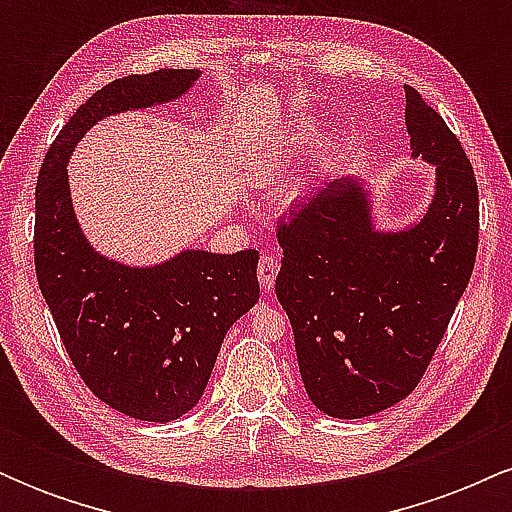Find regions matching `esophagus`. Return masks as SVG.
<instances>
[{"mask_svg":"<svg viewBox=\"0 0 512 512\" xmlns=\"http://www.w3.org/2000/svg\"><path fill=\"white\" fill-rule=\"evenodd\" d=\"M276 274H279V262H276V257L262 255L260 262H257V279H260V286L267 293L274 289Z\"/></svg>","mask_w":512,"mask_h":512,"instance_id":"esophagus-1","label":"esophagus"}]
</instances>
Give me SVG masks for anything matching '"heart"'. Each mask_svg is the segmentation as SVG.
Masks as SVG:
<instances>
[{"label":"heart","instance_id":"b5f03b06","mask_svg":"<svg viewBox=\"0 0 512 512\" xmlns=\"http://www.w3.org/2000/svg\"><path fill=\"white\" fill-rule=\"evenodd\" d=\"M298 139H301V132H291V137L286 139V144H284V149H289V146H293L298 142Z\"/></svg>","mask_w":512,"mask_h":512}]
</instances>
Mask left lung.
I'll list each match as a JSON object with an SVG mask.
<instances>
[{"label": "left lung", "instance_id": "8db88e82", "mask_svg": "<svg viewBox=\"0 0 512 512\" xmlns=\"http://www.w3.org/2000/svg\"><path fill=\"white\" fill-rule=\"evenodd\" d=\"M404 122L414 156L438 168L421 223L375 233L361 185L337 180L276 226L284 260L274 289L305 392L337 419L378 414L411 395L477 260L479 187L460 139L411 86Z\"/></svg>", "mask_w": 512, "mask_h": 512}]
</instances>
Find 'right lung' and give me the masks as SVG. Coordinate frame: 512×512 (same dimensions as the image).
I'll list each match as a JSON object with an SVG mask.
<instances>
[{
    "instance_id": "add662e5",
    "label": "right lung",
    "mask_w": 512,
    "mask_h": 512,
    "mask_svg": "<svg viewBox=\"0 0 512 512\" xmlns=\"http://www.w3.org/2000/svg\"><path fill=\"white\" fill-rule=\"evenodd\" d=\"M195 69L110 81L60 129L35 185V276L57 332L88 390L139 421H173L202 397L228 327L260 298V252H182L154 269L96 255L76 226L67 158L101 117L170 101Z\"/></svg>"
}]
</instances>
